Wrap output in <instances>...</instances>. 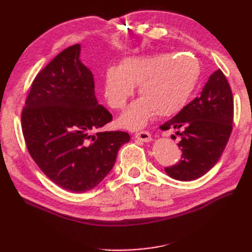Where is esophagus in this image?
I'll return each mask as SVG.
<instances>
[{
  "mask_svg": "<svg viewBox=\"0 0 252 252\" xmlns=\"http://www.w3.org/2000/svg\"><path fill=\"white\" fill-rule=\"evenodd\" d=\"M134 138L140 140L142 142H150L151 141V134L148 131H141L134 134Z\"/></svg>",
  "mask_w": 252,
  "mask_h": 252,
  "instance_id": "esophagus-1",
  "label": "esophagus"
}]
</instances>
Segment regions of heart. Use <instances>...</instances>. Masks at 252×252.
<instances>
[{
  "label": "heart",
  "mask_w": 252,
  "mask_h": 252,
  "mask_svg": "<svg viewBox=\"0 0 252 252\" xmlns=\"http://www.w3.org/2000/svg\"><path fill=\"white\" fill-rule=\"evenodd\" d=\"M200 76L194 59L169 53L126 58L119 67L111 66L104 76V96L114 110H122L139 85L141 96L121 118V125L139 129L156 113L165 118L179 112L194 91Z\"/></svg>",
  "instance_id": "heart-1"
}]
</instances>
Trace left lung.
<instances>
[{"label": "left lung", "mask_w": 252, "mask_h": 252, "mask_svg": "<svg viewBox=\"0 0 252 252\" xmlns=\"http://www.w3.org/2000/svg\"><path fill=\"white\" fill-rule=\"evenodd\" d=\"M233 96L221 70L210 75L201 95L176 117L160 126L161 130H177L181 160L165 172L176 180H195L213 168L224 150L232 131Z\"/></svg>", "instance_id": "8db88e82"}]
</instances>
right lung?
I'll return each instance as SVG.
<instances>
[{
    "mask_svg": "<svg viewBox=\"0 0 252 252\" xmlns=\"http://www.w3.org/2000/svg\"><path fill=\"white\" fill-rule=\"evenodd\" d=\"M80 44L59 53L33 80L21 125L30 156L46 177L71 192L93 189L129 142L123 131L96 132L112 121L97 103L92 72L80 61Z\"/></svg>",
    "mask_w": 252,
    "mask_h": 252,
    "instance_id": "add662e5",
    "label": "right lung"
}]
</instances>
